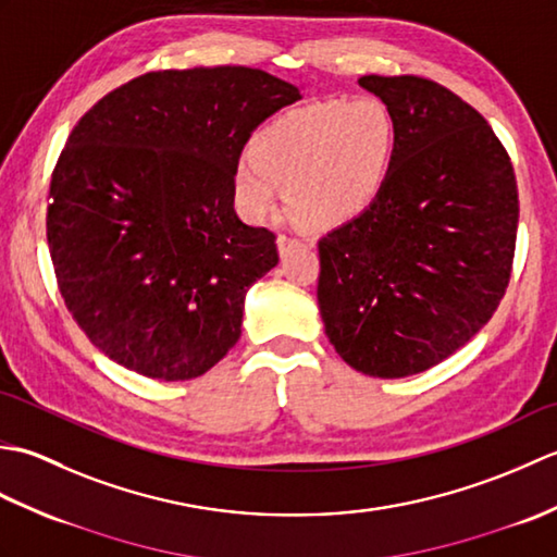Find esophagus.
Instances as JSON below:
<instances>
[{
	"mask_svg": "<svg viewBox=\"0 0 557 557\" xmlns=\"http://www.w3.org/2000/svg\"><path fill=\"white\" fill-rule=\"evenodd\" d=\"M299 246H301V239H297V236H292V234H280L277 236V248H280L282 258L289 256L294 248H299Z\"/></svg>",
	"mask_w": 557,
	"mask_h": 557,
	"instance_id": "esophagus-1",
	"label": "esophagus"
}]
</instances>
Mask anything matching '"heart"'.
<instances>
[{"mask_svg":"<svg viewBox=\"0 0 557 557\" xmlns=\"http://www.w3.org/2000/svg\"><path fill=\"white\" fill-rule=\"evenodd\" d=\"M399 148L397 116L377 98L327 100L265 124L236 164L232 194L248 220L275 210L280 186L304 224L337 227L363 215L389 180Z\"/></svg>","mask_w":557,"mask_h":557,"instance_id":"b5f03b06","label":"heart"}]
</instances>
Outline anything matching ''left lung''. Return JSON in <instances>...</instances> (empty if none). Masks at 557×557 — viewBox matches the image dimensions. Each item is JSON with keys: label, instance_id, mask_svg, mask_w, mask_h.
<instances>
[{"label": "left lung", "instance_id": "1", "mask_svg": "<svg viewBox=\"0 0 557 557\" xmlns=\"http://www.w3.org/2000/svg\"><path fill=\"white\" fill-rule=\"evenodd\" d=\"M397 116L389 180L363 215L318 242V306L351 369L405 377L491 321L512 275L519 222L510 156L491 124L421 76H361Z\"/></svg>", "mask_w": 557, "mask_h": 557}]
</instances>
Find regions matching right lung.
I'll use <instances>...</instances> for the list:
<instances>
[{
	"label": "right lung",
	"mask_w": 557,
	"mask_h": 557,
	"mask_svg": "<svg viewBox=\"0 0 557 557\" xmlns=\"http://www.w3.org/2000/svg\"><path fill=\"white\" fill-rule=\"evenodd\" d=\"M301 100L251 66L150 71L81 116L59 156L47 244L69 313L104 357L158 381L203 375L242 335L277 236L234 212L253 128Z\"/></svg>",
	"instance_id": "right-lung-1"
}]
</instances>
